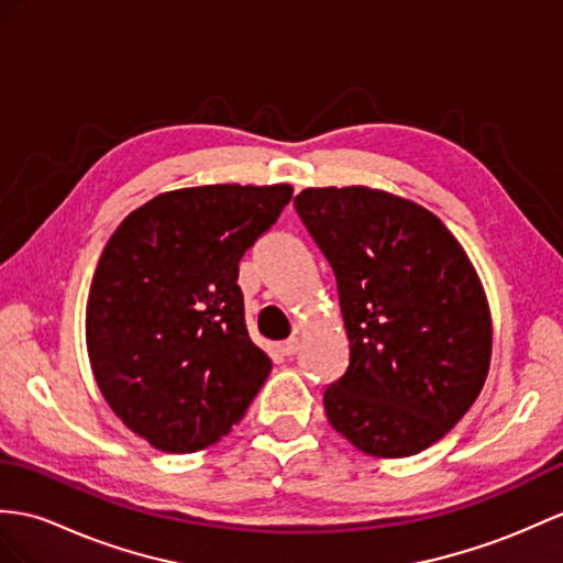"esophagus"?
Masks as SVG:
<instances>
[{
  "label": "esophagus",
  "mask_w": 563,
  "mask_h": 563,
  "mask_svg": "<svg viewBox=\"0 0 563 563\" xmlns=\"http://www.w3.org/2000/svg\"><path fill=\"white\" fill-rule=\"evenodd\" d=\"M298 346H300L298 336H291V339H286L279 349H282V353H284V355H294V353L298 351Z\"/></svg>",
  "instance_id": "esophagus-1"
}]
</instances>
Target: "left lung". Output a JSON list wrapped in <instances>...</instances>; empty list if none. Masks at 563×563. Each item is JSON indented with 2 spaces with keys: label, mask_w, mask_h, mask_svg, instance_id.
Segmentation results:
<instances>
[{
  "label": "left lung",
  "mask_w": 563,
  "mask_h": 563,
  "mask_svg": "<svg viewBox=\"0 0 563 563\" xmlns=\"http://www.w3.org/2000/svg\"><path fill=\"white\" fill-rule=\"evenodd\" d=\"M294 205L334 269L351 344L324 389L329 424L369 456L420 454L485 385L492 318L475 267L440 217L385 190L306 188Z\"/></svg>",
  "instance_id": "1"
}]
</instances>
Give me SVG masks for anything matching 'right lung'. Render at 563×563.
<instances>
[{"label":"right lung","mask_w":563,"mask_h":563,"mask_svg":"<svg viewBox=\"0 0 563 563\" xmlns=\"http://www.w3.org/2000/svg\"><path fill=\"white\" fill-rule=\"evenodd\" d=\"M291 194L286 184L169 190L107 241L86 308L92 375L155 449L219 442L265 385L272 361L245 329L239 263Z\"/></svg>","instance_id":"right-lung-1"}]
</instances>
